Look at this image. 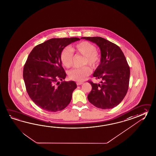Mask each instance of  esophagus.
Wrapping results in <instances>:
<instances>
[{"mask_svg":"<svg viewBox=\"0 0 156 156\" xmlns=\"http://www.w3.org/2000/svg\"><path fill=\"white\" fill-rule=\"evenodd\" d=\"M83 84V82H76L77 86H80V85H81V84Z\"/></svg>","mask_w":156,"mask_h":156,"instance_id":"34e87169","label":"esophagus"}]
</instances>
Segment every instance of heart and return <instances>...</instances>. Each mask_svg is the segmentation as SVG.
Masks as SVG:
<instances>
[{
	"mask_svg": "<svg viewBox=\"0 0 156 156\" xmlns=\"http://www.w3.org/2000/svg\"><path fill=\"white\" fill-rule=\"evenodd\" d=\"M72 51L84 56L83 65L88 64L92 66H95L100 62V55L97 52L96 46L89 42L83 41L76 44L72 48V50L69 47L62 50L60 54V60L62 65L67 68H69L72 63ZM90 73V68L88 66H84L81 68H74L70 70L68 76L71 80L83 81Z\"/></svg>",
	"mask_w": 156,
	"mask_h": 156,
	"instance_id": "1",
	"label": "heart"
}]
</instances>
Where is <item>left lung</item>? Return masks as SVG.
<instances>
[{"instance_id":"8db88e82","label":"left lung","mask_w":156,"mask_h":156,"mask_svg":"<svg viewBox=\"0 0 156 156\" xmlns=\"http://www.w3.org/2000/svg\"><path fill=\"white\" fill-rule=\"evenodd\" d=\"M95 43L101 50L100 64L93 76L101 80V83L88 81L92 90L88 100L94 106L110 109L117 106L128 92L130 68L121 48L118 45L101 37H83Z\"/></svg>"}]
</instances>
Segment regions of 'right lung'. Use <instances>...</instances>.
<instances>
[{"label":"right lung","mask_w":156,"mask_h":156,"mask_svg":"<svg viewBox=\"0 0 156 156\" xmlns=\"http://www.w3.org/2000/svg\"><path fill=\"white\" fill-rule=\"evenodd\" d=\"M78 40L77 37L51 38L36 46L28 56L23 72L26 88L42 110L61 111L70 102L76 84L74 81L58 82L66 77L60 54L66 46Z\"/></svg>","instance_id":"right-lung-1"}]
</instances>
